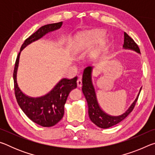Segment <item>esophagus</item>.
Instances as JSON below:
<instances>
[{"label":"esophagus","mask_w":155,"mask_h":155,"mask_svg":"<svg viewBox=\"0 0 155 155\" xmlns=\"http://www.w3.org/2000/svg\"><path fill=\"white\" fill-rule=\"evenodd\" d=\"M77 87H82V80H81V78H78L77 81Z\"/></svg>","instance_id":"obj_1"}]
</instances>
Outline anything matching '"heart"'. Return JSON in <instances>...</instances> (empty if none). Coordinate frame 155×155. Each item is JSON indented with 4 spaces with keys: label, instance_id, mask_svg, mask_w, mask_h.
I'll list each match as a JSON object with an SVG mask.
<instances>
[{
    "label": "heart",
    "instance_id": "heart-1",
    "mask_svg": "<svg viewBox=\"0 0 155 155\" xmlns=\"http://www.w3.org/2000/svg\"><path fill=\"white\" fill-rule=\"evenodd\" d=\"M103 36V33L100 31H88L78 33L73 40L72 44V51L75 54L83 52L91 44L99 41ZM106 40L101 39L100 45L104 46L106 44Z\"/></svg>",
    "mask_w": 155,
    "mask_h": 155
}]
</instances>
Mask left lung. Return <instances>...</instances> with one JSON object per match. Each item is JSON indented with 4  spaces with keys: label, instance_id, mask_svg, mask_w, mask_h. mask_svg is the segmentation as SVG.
<instances>
[{
    "label": "left lung",
    "instance_id": "8db88e82",
    "mask_svg": "<svg viewBox=\"0 0 155 155\" xmlns=\"http://www.w3.org/2000/svg\"><path fill=\"white\" fill-rule=\"evenodd\" d=\"M122 48L127 50H131V51L140 54V50L137 44L125 32L124 33V44H123ZM93 69L94 67L89 66L84 70L83 74L82 91L86 100H87L89 117H90L91 121L94 124H96L97 127L102 128H107L122 121L133 111L136 102L138 99L139 95L140 94L141 87L140 88V91H139L135 101L133 102V103L130 104L124 113L120 115H117V116L109 115L102 109L99 104L98 99H97L96 90L92 80Z\"/></svg>",
    "mask_w": 155,
    "mask_h": 155
}]
</instances>
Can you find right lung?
Returning <instances> with one entry per match:
<instances>
[{
  "label": "right lung",
  "mask_w": 155,
  "mask_h": 155,
  "mask_svg": "<svg viewBox=\"0 0 155 155\" xmlns=\"http://www.w3.org/2000/svg\"><path fill=\"white\" fill-rule=\"evenodd\" d=\"M63 22L44 25L25 41L15 61L14 71L15 95L18 105L25 115L33 122L44 127L57 124L64 114V106L70 91L77 87V77L72 79L61 78L45 95L39 97L27 96L20 90L17 81V73L20 53L30 44L40 40L47 33L59 29Z\"/></svg>",
  "instance_id": "right-lung-1"
}]
</instances>
